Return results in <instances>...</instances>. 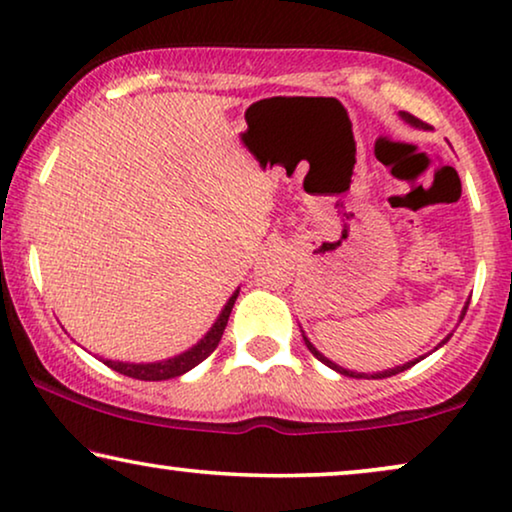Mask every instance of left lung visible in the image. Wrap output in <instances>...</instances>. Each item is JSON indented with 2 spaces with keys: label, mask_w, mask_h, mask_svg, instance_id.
I'll return each mask as SVG.
<instances>
[{
  "label": "left lung",
  "mask_w": 512,
  "mask_h": 512,
  "mask_svg": "<svg viewBox=\"0 0 512 512\" xmlns=\"http://www.w3.org/2000/svg\"><path fill=\"white\" fill-rule=\"evenodd\" d=\"M398 116H401V118H403V121H405V123H408V125H412V128H419V130H429V125H426V123H422V121H419V118H415V116L405 114V111H398ZM466 310H468V300H466L464 310H461V314H459V321H461V319H464V314H466ZM300 333H303V340H305V345H307V349H310V352H312L314 356H317V359H319L321 363H324V366H328V368H333V370H335V373H340V375H347V377H363V380H382V377H391V375H398V373H403V370H408V368H412V366H415V363H419V361H422V359H424V356H426V354H424V356H419V359H412V361H408V363H403V366H396V368H389V370H380V373H356V370L342 368V366H338V363H335V361H331V359H328V356H324V354H321V352H319V349L312 345V342H310V338H307V335H305V331H303V326H300ZM450 338H452V333H450V335H445V338H443V340H440L436 347H433V352H436V349H440V347H443V345H445V342H447V340H450ZM429 354H431V352H429Z\"/></svg>",
  "instance_id": "1"
}]
</instances>
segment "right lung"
Listing matches in <instances>:
<instances>
[{
  "label": "right lung",
  "mask_w": 512,
  "mask_h": 512,
  "mask_svg": "<svg viewBox=\"0 0 512 512\" xmlns=\"http://www.w3.org/2000/svg\"><path fill=\"white\" fill-rule=\"evenodd\" d=\"M237 296H240V289H235L233 296L226 300V305H223V310L219 312V317H216L212 328H209V331L202 335V338L195 342L193 347H188L186 352L174 354V356H170V359L149 361V363L111 361V359H102V356H100V361L104 363V366H109L111 370H116V373L135 377V380L160 382V380H172V377H181L184 373H188V370H193L195 366H198V363L205 361L207 356L214 352L216 345H219L221 335H223V331H226L230 312H233Z\"/></svg>",
  "instance_id": "add662e5"
}]
</instances>
